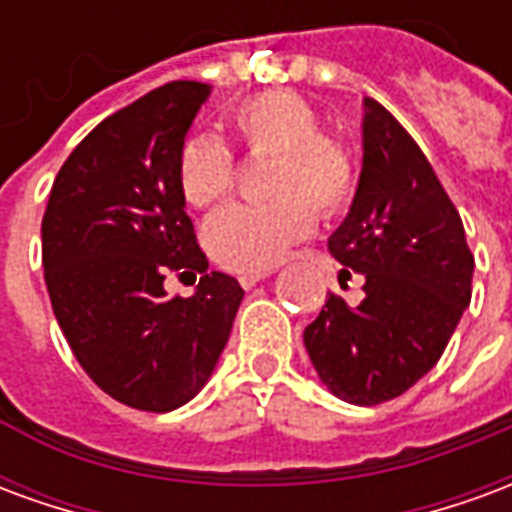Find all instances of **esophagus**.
<instances>
[{
  "mask_svg": "<svg viewBox=\"0 0 512 512\" xmlns=\"http://www.w3.org/2000/svg\"><path fill=\"white\" fill-rule=\"evenodd\" d=\"M268 274H271V271H244V274L238 277V282H241V288L249 290V288H255L260 279H266Z\"/></svg>",
  "mask_w": 512,
  "mask_h": 512,
  "instance_id": "1",
  "label": "esophagus"
}]
</instances>
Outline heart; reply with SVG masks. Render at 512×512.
<instances>
[{"instance_id": "heart-1", "label": "heart", "mask_w": 512, "mask_h": 512, "mask_svg": "<svg viewBox=\"0 0 512 512\" xmlns=\"http://www.w3.org/2000/svg\"><path fill=\"white\" fill-rule=\"evenodd\" d=\"M238 145L249 156H271L268 202L230 205L205 224V244L216 260L238 271H266L293 246L310 238L318 216H340L359 189L354 153L321 131V115L290 90H266L244 98L230 112ZM178 183L186 202L211 208L235 186V156L219 136H189L178 156Z\"/></svg>"}]
</instances>
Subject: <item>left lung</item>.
Listing matches in <instances>:
<instances>
[{"label":"left lung","instance_id":"1","mask_svg":"<svg viewBox=\"0 0 512 512\" xmlns=\"http://www.w3.org/2000/svg\"><path fill=\"white\" fill-rule=\"evenodd\" d=\"M362 147L354 205L329 252L345 266L340 277L365 279V299L348 307L326 296L304 345L332 395L378 406L439 362L472 301L474 255L425 153L373 98H365Z\"/></svg>","mask_w":512,"mask_h":512}]
</instances>
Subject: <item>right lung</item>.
<instances>
[{"label":"right lung","instance_id":"add662e5","mask_svg":"<svg viewBox=\"0 0 512 512\" xmlns=\"http://www.w3.org/2000/svg\"><path fill=\"white\" fill-rule=\"evenodd\" d=\"M211 87L169 82L84 136L43 213L51 310L84 373L139 411H172L211 378L235 312L238 279L208 271L178 183V156ZM197 270L189 300L163 290Z\"/></svg>","mask_w":512,"mask_h":512}]
</instances>
